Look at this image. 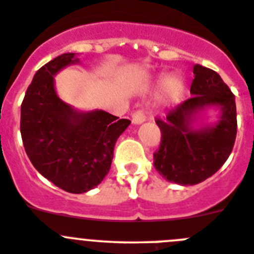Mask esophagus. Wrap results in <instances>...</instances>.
Returning a JSON list of instances; mask_svg holds the SVG:
<instances>
[{"label": "esophagus", "instance_id": "obj_1", "mask_svg": "<svg viewBox=\"0 0 254 254\" xmlns=\"http://www.w3.org/2000/svg\"><path fill=\"white\" fill-rule=\"evenodd\" d=\"M131 121H133V124L139 125L145 121V114L143 110H136L133 115H131Z\"/></svg>", "mask_w": 254, "mask_h": 254}]
</instances>
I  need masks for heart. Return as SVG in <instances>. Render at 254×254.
<instances>
[{
    "mask_svg": "<svg viewBox=\"0 0 254 254\" xmlns=\"http://www.w3.org/2000/svg\"><path fill=\"white\" fill-rule=\"evenodd\" d=\"M158 87L165 88L164 101L169 105L179 102L185 93V81L180 76H162Z\"/></svg>",
    "mask_w": 254,
    "mask_h": 254,
    "instance_id": "heart-1",
    "label": "heart"
}]
</instances>
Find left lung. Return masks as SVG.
Wrapping results in <instances>:
<instances>
[{
    "label": "left lung",
    "instance_id": "left-lung-1",
    "mask_svg": "<svg viewBox=\"0 0 254 254\" xmlns=\"http://www.w3.org/2000/svg\"><path fill=\"white\" fill-rule=\"evenodd\" d=\"M193 74V97L165 119H156L161 144L153 165L167 182L180 185L198 184L212 176L230 156L237 136V106L231 90L217 72L204 66L194 65ZM209 107L220 110L219 120L211 126L200 120Z\"/></svg>",
    "mask_w": 254,
    "mask_h": 254
}]
</instances>
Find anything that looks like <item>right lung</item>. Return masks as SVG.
I'll return each mask as SVG.
<instances>
[{
	"instance_id": "right-lung-1",
	"label": "right lung",
	"mask_w": 254,
	"mask_h": 254,
	"mask_svg": "<svg viewBox=\"0 0 254 254\" xmlns=\"http://www.w3.org/2000/svg\"><path fill=\"white\" fill-rule=\"evenodd\" d=\"M79 64L64 54L35 72L21 103L20 133L33 166L56 187L80 194L96 188L111 167L114 147L130 120L102 110L78 111L55 89V75Z\"/></svg>"
}]
</instances>
